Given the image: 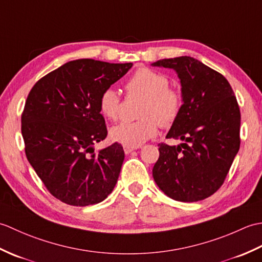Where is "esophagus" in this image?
I'll list each match as a JSON object with an SVG mask.
<instances>
[{"mask_svg": "<svg viewBox=\"0 0 262 262\" xmlns=\"http://www.w3.org/2000/svg\"><path fill=\"white\" fill-rule=\"evenodd\" d=\"M137 147H129V146H124V152L125 154H129L130 152L134 151V149H136Z\"/></svg>", "mask_w": 262, "mask_h": 262, "instance_id": "34e87169", "label": "esophagus"}]
</instances>
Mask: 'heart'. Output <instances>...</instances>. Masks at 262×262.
<instances>
[{"instance_id": "b5f03b06", "label": "heart", "mask_w": 262, "mask_h": 262, "mask_svg": "<svg viewBox=\"0 0 262 262\" xmlns=\"http://www.w3.org/2000/svg\"><path fill=\"white\" fill-rule=\"evenodd\" d=\"M130 97L143 98L138 110L141 119L122 121L110 129L111 140L125 146L137 147L158 134L159 125L170 128L178 120L182 109V94L169 86L168 76L151 69L136 70L126 82ZM101 114L110 120L120 116L121 100L113 88L104 89L99 98Z\"/></svg>"}]
</instances>
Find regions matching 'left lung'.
<instances>
[{
  "label": "left lung",
  "mask_w": 262,
  "mask_h": 262,
  "mask_svg": "<svg viewBox=\"0 0 262 262\" xmlns=\"http://www.w3.org/2000/svg\"><path fill=\"white\" fill-rule=\"evenodd\" d=\"M152 65L177 72L183 102L166 135L183 143L159 144L154 181L178 202L203 200L223 185L240 148L241 114L234 92L223 75L192 57L160 59Z\"/></svg>",
  "instance_id": "left-lung-1"
}]
</instances>
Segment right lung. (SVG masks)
<instances>
[{
	"label": "right lung",
	"mask_w": 262,
	"mask_h": 262,
	"mask_svg": "<svg viewBox=\"0 0 262 262\" xmlns=\"http://www.w3.org/2000/svg\"><path fill=\"white\" fill-rule=\"evenodd\" d=\"M132 66L72 60L41 77L28 94L21 116L27 159L60 202L89 206L114 190L125 153L118 143L94 152V144L108 134L99 98Z\"/></svg>",
	"instance_id": "1"
}]
</instances>
